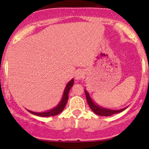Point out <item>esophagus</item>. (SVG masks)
Returning a JSON list of instances; mask_svg holds the SVG:
<instances>
[{"mask_svg":"<svg viewBox=\"0 0 149 149\" xmlns=\"http://www.w3.org/2000/svg\"><path fill=\"white\" fill-rule=\"evenodd\" d=\"M84 76V73L83 70H79L76 72V74H75V79L76 80H81Z\"/></svg>","mask_w":149,"mask_h":149,"instance_id":"34e87169","label":"esophagus"}]
</instances>
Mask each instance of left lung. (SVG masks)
<instances>
[{
    "label": "left lung",
    "mask_w": 149,
    "mask_h": 149,
    "mask_svg": "<svg viewBox=\"0 0 149 149\" xmlns=\"http://www.w3.org/2000/svg\"><path fill=\"white\" fill-rule=\"evenodd\" d=\"M85 91L86 97V101L88 102V106L90 107L91 110L94 112L97 115H100V116H111L112 115H115V114L119 113V112H122V111L125 110L127 107H125L123 109H118V110H115V109H107V108L103 107L100 106L97 104H96L93 101V100L91 99V97H90V94L88 91L86 89H84Z\"/></svg>",
    "instance_id": "left-lung-1"
}]
</instances>
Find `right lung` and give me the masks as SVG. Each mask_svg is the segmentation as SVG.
Instances as JSON below:
<instances>
[{
	"label": "right lung",
	"instance_id": "obj_1",
	"mask_svg": "<svg viewBox=\"0 0 149 149\" xmlns=\"http://www.w3.org/2000/svg\"><path fill=\"white\" fill-rule=\"evenodd\" d=\"M73 83H74V80L73 79H72L69 82H68L67 85H66L65 90H64L63 94V97L61 100L60 101V102L58 103V104L56 107H53L52 109H49V110L45 111V112H32L31 110H27L30 113L33 114V115H37V116L40 117H50V116H55V115H58L59 113H61L63 110L65 108L66 104H67L68 99V93L69 91L70 90L71 87L73 86Z\"/></svg>",
	"mask_w": 149,
	"mask_h": 149
}]
</instances>
